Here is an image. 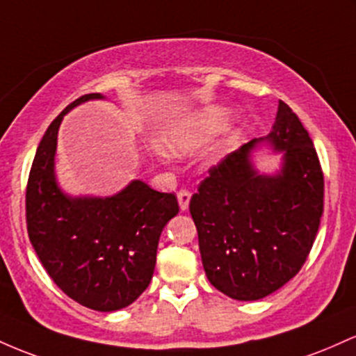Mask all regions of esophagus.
Listing matches in <instances>:
<instances>
[{"instance_id": "1", "label": "esophagus", "mask_w": 356, "mask_h": 356, "mask_svg": "<svg viewBox=\"0 0 356 356\" xmlns=\"http://www.w3.org/2000/svg\"><path fill=\"white\" fill-rule=\"evenodd\" d=\"M190 198H191L190 191H186V190L178 191V203H179V209H181V211H185L186 209H188Z\"/></svg>"}]
</instances>
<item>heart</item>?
<instances>
[{
    "label": "heart",
    "mask_w": 356,
    "mask_h": 356,
    "mask_svg": "<svg viewBox=\"0 0 356 356\" xmlns=\"http://www.w3.org/2000/svg\"><path fill=\"white\" fill-rule=\"evenodd\" d=\"M230 115L222 107H207L177 119L163 136V147L175 156H185L205 146L213 136L222 133Z\"/></svg>",
    "instance_id": "obj_1"
}]
</instances>
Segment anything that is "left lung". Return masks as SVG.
<instances>
[{
  "instance_id": "left-lung-1",
  "label": "left lung",
  "mask_w": 356,
  "mask_h": 356,
  "mask_svg": "<svg viewBox=\"0 0 356 356\" xmlns=\"http://www.w3.org/2000/svg\"><path fill=\"white\" fill-rule=\"evenodd\" d=\"M259 140L283 151L274 177L259 175L250 163ZM209 173L190 202L207 277L238 301L269 296L301 270L319 229L325 178L313 141L279 101L273 133L243 145Z\"/></svg>"
}]
</instances>
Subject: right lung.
<instances>
[{
	"label": "right lung",
	"mask_w": 356,
	"mask_h": 356,
	"mask_svg": "<svg viewBox=\"0 0 356 356\" xmlns=\"http://www.w3.org/2000/svg\"><path fill=\"white\" fill-rule=\"evenodd\" d=\"M43 134L26 185V229L40 262L67 296L95 311L129 306L149 286L159 235L178 213L175 193H161L134 179L107 198H70L55 181L54 159L63 115Z\"/></svg>",
	"instance_id": "obj_1"
}]
</instances>
